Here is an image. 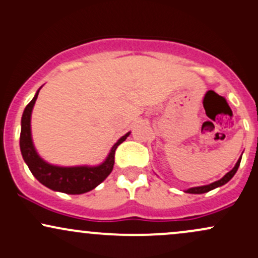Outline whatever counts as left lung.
I'll return each instance as SVG.
<instances>
[{
	"mask_svg": "<svg viewBox=\"0 0 258 258\" xmlns=\"http://www.w3.org/2000/svg\"><path fill=\"white\" fill-rule=\"evenodd\" d=\"M240 162H241V157H240L239 160H238V162H236L235 167H234L233 169L230 170V172H228L227 174L223 176L222 179H219V180H217V181H215V183H212V184H210V185H204V186L191 187V189H187L185 192H189V194H205V192L211 191V190L216 189V187L222 186V185H224L225 183H228V181H229L230 179L233 178L234 174H235L236 170H238V168L240 166Z\"/></svg>",
	"mask_w": 258,
	"mask_h": 258,
	"instance_id": "1",
	"label": "left lung"
}]
</instances>
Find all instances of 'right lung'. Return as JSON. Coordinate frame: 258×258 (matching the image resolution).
<instances>
[{"label":"right lung","instance_id":"right-lung-1","mask_svg":"<svg viewBox=\"0 0 258 258\" xmlns=\"http://www.w3.org/2000/svg\"><path fill=\"white\" fill-rule=\"evenodd\" d=\"M40 89L33 100L25 107L22 117V132H20V151L29 169L40 183L54 191H60L72 195L88 192L95 189L98 184L109 175L114 166V153L117 147L129 137L130 133L121 137L112 147L107 160L97 167H56L46 163L39 157L30 133V117Z\"/></svg>","mask_w":258,"mask_h":258}]
</instances>
